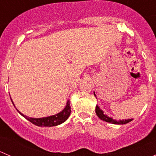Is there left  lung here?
<instances>
[{"label":"left lung","mask_w":156,"mask_h":156,"mask_svg":"<svg viewBox=\"0 0 156 156\" xmlns=\"http://www.w3.org/2000/svg\"><path fill=\"white\" fill-rule=\"evenodd\" d=\"M94 96L97 97V96H96V94H95V92H94ZM95 110H96V114H97V115L98 116V117L100 118L101 120L105 121V122H108V123L114 124V125H125V124L128 123V122H131V121L133 120V119H122V120H119V121L115 120V119H113L112 118L108 117V115H106V114H104L103 110H102L101 108H100V107H99L97 105V106H96Z\"/></svg>","instance_id":"left-lung-1"}]
</instances>
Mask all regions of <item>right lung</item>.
<instances>
[{"instance_id":"obj_1","label":"right lung","mask_w":156,"mask_h":156,"mask_svg":"<svg viewBox=\"0 0 156 156\" xmlns=\"http://www.w3.org/2000/svg\"><path fill=\"white\" fill-rule=\"evenodd\" d=\"M11 101H12L13 106H15L12 99H11ZM16 110L22 116H23V117L25 118V119H26L28 121H29L30 122H31V123L34 124V125H37V126L53 127V126H56V125H60V124L63 123L64 122H66V121L69 119L71 113V106H70V102H69V100H68L66 105V107L64 108L61 112H59L56 113V114L55 115H53L47 116V117H43V118H37H37L28 117V116L25 115H23V113L20 112L17 108Z\"/></svg>"}]
</instances>
